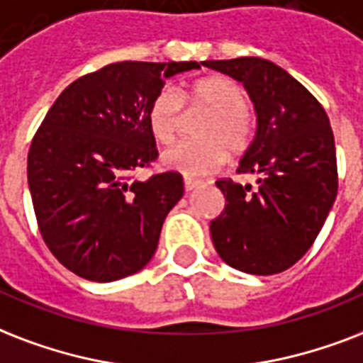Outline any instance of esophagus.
Wrapping results in <instances>:
<instances>
[{
	"label": "esophagus",
	"mask_w": 363,
	"mask_h": 363,
	"mask_svg": "<svg viewBox=\"0 0 363 363\" xmlns=\"http://www.w3.org/2000/svg\"><path fill=\"white\" fill-rule=\"evenodd\" d=\"M201 179H191V178H185L184 179V187H185V191H193V189H196V187H201Z\"/></svg>",
	"instance_id": "1"
}]
</instances>
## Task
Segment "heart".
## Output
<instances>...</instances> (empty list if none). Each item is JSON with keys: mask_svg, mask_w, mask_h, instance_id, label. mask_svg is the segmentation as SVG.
I'll return each mask as SVG.
<instances>
[{"mask_svg": "<svg viewBox=\"0 0 363 363\" xmlns=\"http://www.w3.org/2000/svg\"><path fill=\"white\" fill-rule=\"evenodd\" d=\"M204 109L210 117L199 126L201 140H185L162 153V162L187 176H202L220 168L231 155H242L255 138V121L248 111V94L229 77L196 81L184 94L172 85L162 86L150 106V128L159 143L168 145L184 125V106Z\"/></svg>", "mask_w": 363, "mask_h": 363, "instance_id": "obj_1", "label": "heart"}]
</instances>
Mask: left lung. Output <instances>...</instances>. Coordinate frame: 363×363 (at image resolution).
<instances>
[{
  "label": "left lung",
  "mask_w": 363,
  "mask_h": 363,
  "mask_svg": "<svg viewBox=\"0 0 363 363\" xmlns=\"http://www.w3.org/2000/svg\"><path fill=\"white\" fill-rule=\"evenodd\" d=\"M240 81L255 106L257 134L238 174H257V187L216 182L225 210L210 223L216 252L250 274H277L313 246L337 196L335 140L322 104L265 58L206 60Z\"/></svg>",
  "instance_id": "obj_1"
}]
</instances>
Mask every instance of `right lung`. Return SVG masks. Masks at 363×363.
Returning a JSON list of instances; mask_svg holds the SVG:
<instances>
[{
    "label": "right lung",
    "mask_w": 363,
    "mask_h": 363,
    "mask_svg": "<svg viewBox=\"0 0 363 363\" xmlns=\"http://www.w3.org/2000/svg\"><path fill=\"white\" fill-rule=\"evenodd\" d=\"M199 67L108 64L74 81L45 115L28 151V185L39 233L67 271L113 282L150 263L184 178L134 179L159 157L147 113L167 77Z\"/></svg>",
    "instance_id": "1"
}]
</instances>
